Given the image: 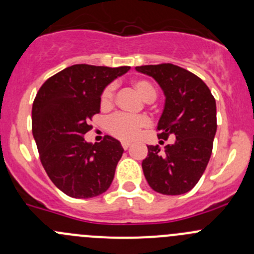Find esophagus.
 Here are the masks:
<instances>
[{
	"instance_id": "1",
	"label": "esophagus",
	"mask_w": 254,
	"mask_h": 254,
	"mask_svg": "<svg viewBox=\"0 0 254 254\" xmlns=\"http://www.w3.org/2000/svg\"><path fill=\"white\" fill-rule=\"evenodd\" d=\"M122 146L124 150H127L130 147V142H122Z\"/></svg>"
}]
</instances>
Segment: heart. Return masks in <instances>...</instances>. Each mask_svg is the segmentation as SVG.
I'll use <instances>...</instances> for the list:
<instances>
[{
  "label": "heart",
  "instance_id": "obj_1",
  "mask_svg": "<svg viewBox=\"0 0 254 254\" xmlns=\"http://www.w3.org/2000/svg\"><path fill=\"white\" fill-rule=\"evenodd\" d=\"M134 87L140 96L146 102L155 101L157 97L156 88L147 81L139 79L134 82ZM115 91H117V84L111 83L104 88L101 96V104L103 108H111L115 101ZM150 125V120L145 115L139 117H130L127 114H115L108 120V130L109 132L117 139L122 141H132L139 136L140 131Z\"/></svg>",
  "mask_w": 254,
  "mask_h": 254
}]
</instances>
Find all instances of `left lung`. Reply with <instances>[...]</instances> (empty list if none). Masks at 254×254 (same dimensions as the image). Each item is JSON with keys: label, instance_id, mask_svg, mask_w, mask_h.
Returning a JSON list of instances; mask_svg holds the SVG:
<instances>
[{"label": "left lung", "instance_id": "1", "mask_svg": "<svg viewBox=\"0 0 254 254\" xmlns=\"http://www.w3.org/2000/svg\"><path fill=\"white\" fill-rule=\"evenodd\" d=\"M158 82L166 96L158 139L176 136L173 145L147 146L142 161L146 181L155 191L179 195L193 189L205 171L216 134V102L209 87L190 71L173 64L136 66Z\"/></svg>", "mask_w": 254, "mask_h": 254}]
</instances>
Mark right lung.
Wrapping results in <instances>:
<instances>
[{
  "instance_id": "right-lung-1",
  "label": "right lung",
  "mask_w": 254,
  "mask_h": 254,
  "mask_svg": "<svg viewBox=\"0 0 254 254\" xmlns=\"http://www.w3.org/2000/svg\"><path fill=\"white\" fill-rule=\"evenodd\" d=\"M129 68L72 65L48 78L35 96L32 131L40 162L51 182L71 198H93L111 187L122 145L109 135L92 145L83 135L99 113L104 87Z\"/></svg>"
}]
</instances>
